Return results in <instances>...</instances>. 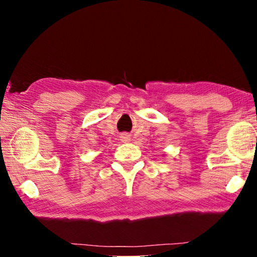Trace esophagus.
Returning <instances> with one entry per match:
<instances>
[{
    "mask_svg": "<svg viewBox=\"0 0 257 257\" xmlns=\"http://www.w3.org/2000/svg\"><path fill=\"white\" fill-rule=\"evenodd\" d=\"M120 138H121V142H122V143H127V142H130V135H128V133H126V132L121 133Z\"/></svg>",
    "mask_w": 257,
    "mask_h": 257,
    "instance_id": "esophagus-1",
    "label": "esophagus"
}]
</instances>
